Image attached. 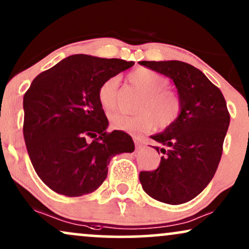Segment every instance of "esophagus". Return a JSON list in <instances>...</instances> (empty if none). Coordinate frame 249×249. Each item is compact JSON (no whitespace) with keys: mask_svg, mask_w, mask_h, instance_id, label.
Returning a JSON list of instances; mask_svg holds the SVG:
<instances>
[{"mask_svg":"<svg viewBox=\"0 0 249 249\" xmlns=\"http://www.w3.org/2000/svg\"><path fill=\"white\" fill-rule=\"evenodd\" d=\"M133 140H134V143H135V148H137V149H139V148H141L142 147V142H141V141L138 139L137 137H133Z\"/></svg>","mask_w":249,"mask_h":249,"instance_id":"obj_1","label":"esophagus"}]
</instances>
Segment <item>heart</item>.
Returning a JSON list of instances; mask_svg holds the SVG:
<instances>
[{
	"label": "heart",
	"instance_id": "1",
	"mask_svg": "<svg viewBox=\"0 0 249 249\" xmlns=\"http://www.w3.org/2000/svg\"><path fill=\"white\" fill-rule=\"evenodd\" d=\"M127 80L142 92L135 107L134 115L112 112L110 126L115 130L140 134L154 128L166 130L174 126L182 114V100L177 90L169 86L164 74L148 68H139L127 75ZM118 78L102 81L97 88V100L103 109L111 110L116 106Z\"/></svg>",
	"mask_w": 249,
	"mask_h": 249
}]
</instances>
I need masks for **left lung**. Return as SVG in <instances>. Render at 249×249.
<instances>
[{
    "instance_id": "1",
    "label": "left lung",
    "mask_w": 249,
    "mask_h": 249,
    "mask_svg": "<svg viewBox=\"0 0 249 249\" xmlns=\"http://www.w3.org/2000/svg\"><path fill=\"white\" fill-rule=\"evenodd\" d=\"M174 80L182 100V114L174 126L152 139L161 157L159 168L141 171L143 191L153 199L180 204L194 199L218 168L230 125L224 96L199 69L180 61L139 62Z\"/></svg>"
}]
</instances>
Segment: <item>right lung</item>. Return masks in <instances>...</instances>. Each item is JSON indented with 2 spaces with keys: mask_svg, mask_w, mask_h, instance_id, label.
Listing matches in <instances>:
<instances>
[{
  "mask_svg": "<svg viewBox=\"0 0 249 249\" xmlns=\"http://www.w3.org/2000/svg\"><path fill=\"white\" fill-rule=\"evenodd\" d=\"M134 62L72 55L41 72L24 94L23 133L36 175L56 193L80 196L105 181L112 156L132 153L123 131L108 132L97 88Z\"/></svg>",
  "mask_w": 249,
  "mask_h": 249,
  "instance_id": "1",
  "label": "right lung"
}]
</instances>
